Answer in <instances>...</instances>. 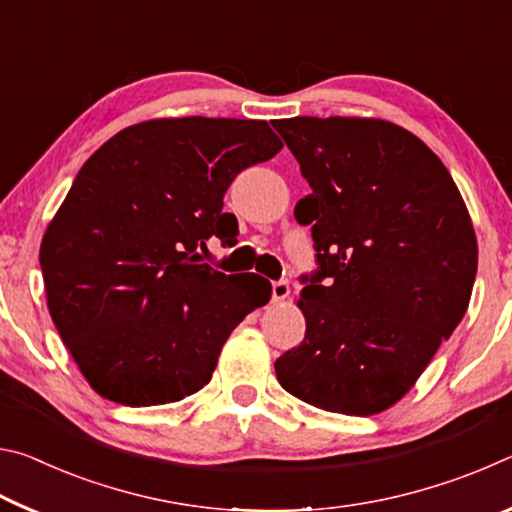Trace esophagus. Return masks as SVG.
<instances>
[{"label":"esophagus","instance_id":"obj_1","mask_svg":"<svg viewBox=\"0 0 512 512\" xmlns=\"http://www.w3.org/2000/svg\"><path fill=\"white\" fill-rule=\"evenodd\" d=\"M289 282L287 280H277L273 282V300L282 302L284 298H289Z\"/></svg>","mask_w":512,"mask_h":512}]
</instances>
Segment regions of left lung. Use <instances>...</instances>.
I'll list each match as a JSON object with an SVG mask.
<instances>
[{"label":"left lung","mask_w":512,"mask_h":512,"mask_svg":"<svg viewBox=\"0 0 512 512\" xmlns=\"http://www.w3.org/2000/svg\"><path fill=\"white\" fill-rule=\"evenodd\" d=\"M311 194L318 271L302 277L305 341L275 361L284 391L323 411L400 402L470 305L479 248L436 153L384 119L273 121Z\"/></svg>","instance_id":"left-lung-1"}]
</instances>
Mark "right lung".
Segmentation results:
<instances>
[{
	"mask_svg": "<svg viewBox=\"0 0 512 512\" xmlns=\"http://www.w3.org/2000/svg\"><path fill=\"white\" fill-rule=\"evenodd\" d=\"M282 149L266 121L151 119L128 126L76 173L40 246L47 307L101 397L185 400L212 379L223 343L271 300V282L201 262L228 237L232 180Z\"/></svg>",
	"mask_w": 512,
	"mask_h": 512,
	"instance_id": "right-lung-1",
	"label": "right lung"
}]
</instances>
